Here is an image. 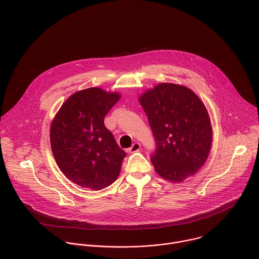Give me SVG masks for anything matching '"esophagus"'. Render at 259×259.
<instances>
[{
    "mask_svg": "<svg viewBox=\"0 0 259 259\" xmlns=\"http://www.w3.org/2000/svg\"><path fill=\"white\" fill-rule=\"evenodd\" d=\"M140 149H141L140 143L137 142V141H135V142L132 144V146L130 147V149L128 150V152H129V153H136V152H138Z\"/></svg>",
    "mask_w": 259,
    "mask_h": 259,
    "instance_id": "1",
    "label": "esophagus"
}]
</instances>
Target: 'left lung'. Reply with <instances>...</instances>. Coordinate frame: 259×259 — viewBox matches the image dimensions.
Listing matches in <instances>:
<instances>
[{
    "mask_svg": "<svg viewBox=\"0 0 259 259\" xmlns=\"http://www.w3.org/2000/svg\"><path fill=\"white\" fill-rule=\"evenodd\" d=\"M138 100L156 139L151 158L156 172L171 182L196 174L212 145V126L203 101L190 88L173 83H160Z\"/></svg>",
    "mask_w": 259,
    "mask_h": 259,
    "instance_id": "8db88e82",
    "label": "left lung"
}]
</instances>
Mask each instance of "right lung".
Segmentation results:
<instances>
[{
  "instance_id": "1",
  "label": "right lung",
  "mask_w": 259,
  "mask_h": 259,
  "mask_svg": "<svg viewBox=\"0 0 259 259\" xmlns=\"http://www.w3.org/2000/svg\"><path fill=\"white\" fill-rule=\"evenodd\" d=\"M121 98L118 92L92 87L70 95L50 127L54 159L73 183L99 191L119 176L126 153L104 126V117Z\"/></svg>"
}]
</instances>
